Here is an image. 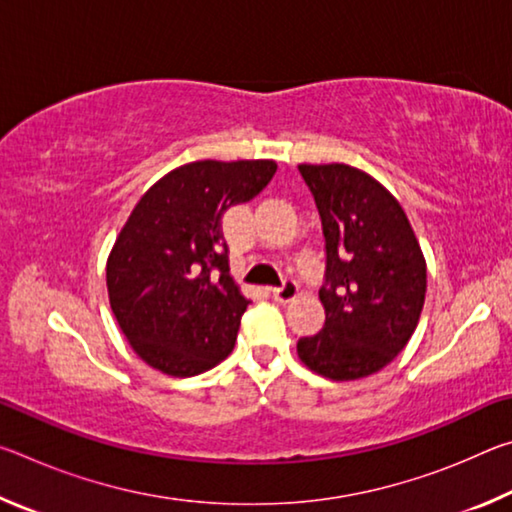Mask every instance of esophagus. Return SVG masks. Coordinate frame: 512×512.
Segmentation results:
<instances>
[{
	"label": "esophagus",
	"mask_w": 512,
	"mask_h": 512,
	"mask_svg": "<svg viewBox=\"0 0 512 512\" xmlns=\"http://www.w3.org/2000/svg\"><path fill=\"white\" fill-rule=\"evenodd\" d=\"M271 296L277 302H289V300H293V298L298 296V284L293 282V280H287V282L282 284V287L271 289Z\"/></svg>",
	"instance_id": "obj_1"
}]
</instances>
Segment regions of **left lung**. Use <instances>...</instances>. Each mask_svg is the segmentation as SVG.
Here are the masks:
<instances>
[{
	"label": "left lung",
	"mask_w": 512,
	"mask_h": 512,
	"mask_svg": "<svg viewBox=\"0 0 512 512\" xmlns=\"http://www.w3.org/2000/svg\"><path fill=\"white\" fill-rule=\"evenodd\" d=\"M323 221L325 325L298 341L316 375L354 381L388 366L418 327L427 262L397 198L370 173L343 162L298 164Z\"/></svg>",
	"instance_id": "1"
}]
</instances>
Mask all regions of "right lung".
Here are the masks:
<instances>
[{
    "label": "right lung",
    "instance_id": "right-lung-1",
    "mask_svg": "<svg viewBox=\"0 0 512 512\" xmlns=\"http://www.w3.org/2000/svg\"><path fill=\"white\" fill-rule=\"evenodd\" d=\"M275 160H198L153 183L106 262L110 309L146 366L194 377L235 348L248 298L232 280L221 219L271 183Z\"/></svg>",
    "mask_w": 512,
    "mask_h": 512
}]
</instances>
